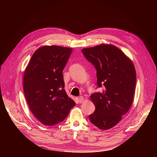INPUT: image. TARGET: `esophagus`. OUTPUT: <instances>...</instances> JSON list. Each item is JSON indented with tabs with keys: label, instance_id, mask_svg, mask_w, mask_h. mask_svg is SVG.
I'll use <instances>...</instances> for the list:
<instances>
[{
	"label": "esophagus",
	"instance_id": "1",
	"mask_svg": "<svg viewBox=\"0 0 157 157\" xmlns=\"http://www.w3.org/2000/svg\"><path fill=\"white\" fill-rule=\"evenodd\" d=\"M78 102L79 103H82L83 101H84V97L83 96H80V97H78Z\"/></svg>",
	"mask_w": 157,
	"mask_h": 157
}]
</instances>
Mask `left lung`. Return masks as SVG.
I'll return each instance as SVG.
<instances>
[{"label": "left lung", "mask_w": 157, "mask_h": 157, "mask_svg": "<svg viewBox=\"0 0 157 157\" xmlns=\"http://www.w3.org/2000/svg\"><path fill=\"white\" fill-rule=\"evenodd\" d=\"M82 52L96 69L98 86L103 87L102 92L90 96L96 110L89 115V119L99 129H110L132 106L136 82L134 65L112 44L83 48Z\"/></svg>", "instance_id": "1"}]
</instances>
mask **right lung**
I'll list each match as a JSON object with an SVG mask.
<instances>
[{
  "instance_id": "add662e5",
  "label": "right lung",
  "mask_w": 157,
  "mask_h": 157,
  "mask_svg": "<svg viewBox=\"0 0 157 157\" xmlns=\"http://www.w3.org/2000/svg\"><path fill=\"white\" fill-rule=\"evenodd\" d=\"M73 49L43 46L33 54L23 75V90L30 110L43 124L63 121L75 105L64 89L62 71Z\"/></svg>"
}]
</instances>
